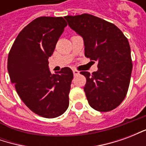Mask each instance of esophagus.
<instances>
[{
    "mask_svg": "<svg viewBox=\"0 0 146 146\" xmlns=\"http://www.w3.org/2000/svg\"><path fill=\"white\" fill-rule=\"evenodd\" d=\"M73 75L75 76V75H77V74H79V71H77V70H73Z\"/></svg>",
    "mask_w": 146,
    "mask_h": 146,
    "instance_id": "obj_1",
    "label": "esophagus"
}]
</instances>
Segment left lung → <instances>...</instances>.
I'll use <instances>...</instances> for the list:
<instances>
[{
  "label": "left lung",
  "mask_w": 146,
  "mask_h": 146,
  "mask_svg": "<svg viewBox=\"0 0 146 146\" xmlns=\"http://www.w3.org/2000/svg\"><path fill=\"white\" fill-rule=\"evenodd\" d=\"M68 25L82 36L84 54L98 62V70L83 71L84 88L89 105L94 110H114L125 98L132 71L130 44L114 24L90 14L65 16Z\"/></svg>",
  "instance_id": "1"
}]
</instances>
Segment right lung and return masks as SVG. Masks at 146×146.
Masks as SVG:
<instances>
[{
  "mask_svg": "<svg viewBox=\"0 0 146 146\" xmlns=\"http://www.w3.org/2000/svg\"><path fill=\"white\" fill-rule=\"evenodd\" d=\"M67 23L62 17L36 18L19 33L8 58V71L18 95L31 111L45 118L63 114L69 106L73 71L52 74L48 58Z\"/></svg>",
  "mask_w": 146,
  "mask_h": 146,
  "instance_id": "add662e5",
  "label": "right lung"
}]
</instances>
